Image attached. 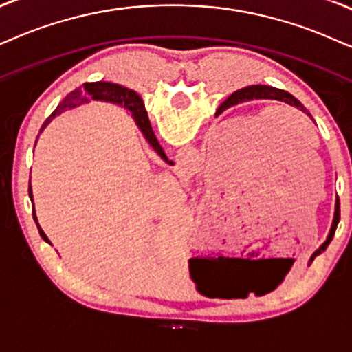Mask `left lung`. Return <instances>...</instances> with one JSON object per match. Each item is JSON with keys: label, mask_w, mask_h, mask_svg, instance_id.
Segmentation results:
<instances>
[{"label": "left lung", "mask_w": 352, "mask_h": 352, "mask_svg": "<svg viewBox=\"0 0 352 352\" xmlns=\"http://www.w3.org/2000/svg\"><path fill=\"white\" fill-rule=\"evenodd\" d=\"M253 99H271V100H279V102H284V104H289L291 107H294L296 110H299V112L309 115L310 118H312V115L309 113V110L305 109L304 105L300 104L299 100L296 99L294 96H291L289 92L286 91H281V89H276V87H271V86H248L245 89H240V91L234 92L232 96L228 99V104L229 105H235L239 104V102H245V100H253ZM314 120V118H312ZM338 222H340V199H336V211H335V219H333V226H331V230H330V235H328L327 242L323 243L322 247L318 248L317 252L314 253V256L310 258V261H314V258L320 255L323 250H327V247L330 245V242L333 240V235H335V230L338 228Z\"/></svg>", "instance_id": "8db88e82"}]
</instances>
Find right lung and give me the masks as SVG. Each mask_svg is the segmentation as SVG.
I'll return each mask as SVG.
<instances>
[{"label": "right lung", "instance_id": "obj_1", "mask_svg": "<svg viewBox=\"0 0 352 352\" xmlns=\"http://www.w3.org/2000/svg\"><path fill=\"white\" fill-rule=\"evenodd\" d=\"M89 100H107V102H117V104H124V107H128V109L135 113L138 126L141 128L144 138L149 141V144L153 146L155 153L161 155V157H166L162 148L159 146L157 140H155L153 128H151L148 113H146L141 97L138 96L135 91H131V89H126V87L120 86V84H113V82H87V84H84L82 87H79V89H76V91L71 92V94H68L63 100H61V104L56 107L55 112H53L50 117L45 120V123L42 124V130H40V133L43 131V128H45L47 124L56 117V115H60L61 112H65V110H68V109H73V107L87 104ZM29 198H30V201H32V191H30V186H29ZM32 216L35 219V224H37L35 211H32ZM37 228H38V224H37ZM38 232H40V235H42V239L45 240V242H48L47 235L43 234V230L40 228H38Z\"/></svg>", "mask_w": 352, "mask_h": 352}]
</instances>
